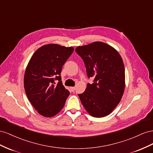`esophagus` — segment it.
<instances>
[{"label":"esophagus","instance_id":"esophagus-1","mask_svg":"<svg viewBox=\"0 0 153 153\" xmlns=\"http://www.w3.org/2000/svg\"><path fill=\"white\" fill-rule=\"evenodd\" d=\"M75 89H76L75 87H71V90H72V91H74V90H75Z\"/></svg>","mask_w":153,"mask_h":153}]
</instances>
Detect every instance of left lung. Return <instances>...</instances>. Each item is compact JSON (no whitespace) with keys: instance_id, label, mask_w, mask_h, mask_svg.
Masks as SVG:
<instances>
[{"instance_id":"8db88e82","label":"left lung","mask_w":153,"mask_h":153,"mask_svg":"<svg viewBox=\"0 0 153 153\" xmlns=\"http://www.w3.org/2000/svg\"><path fill=\"white\" fill-rule=\"evenodd\" d=\"M76 53L83 60L88 77H93L79 97L85 110L94 117L111 113L123 97L125 88V68L123 59L114 48L96 42L79 46Z\"/></svg>"}]
</instances>
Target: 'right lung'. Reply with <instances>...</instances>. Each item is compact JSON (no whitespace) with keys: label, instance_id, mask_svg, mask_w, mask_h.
Masks as SVG:
<instances>
[{"label":"right lung","instance_id":"obj_1","mask_svg":"<svg viewBox=\"0 0 153 153\" xmlns=\"http://www.w3.org/2000/svg\"><path fill=\"white\" fill-rule=\"evenodd\" d=\"M73 52L72 47L45 45L29 61L24 74V88L30 102L43 116L53 117L65 105L70 92L63 85L60 74Z\"/></svg>","mask_w":153,"mask_h":153}]
</instances>
